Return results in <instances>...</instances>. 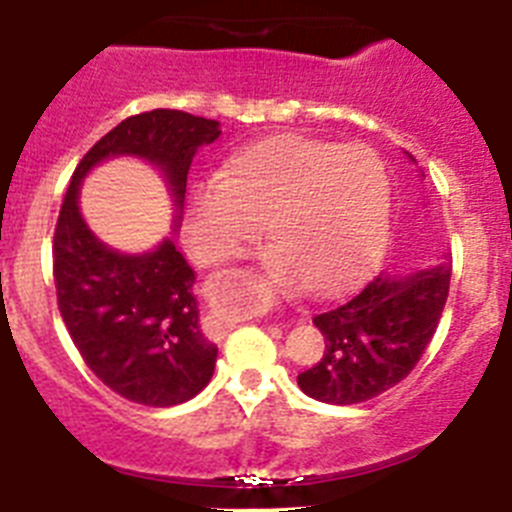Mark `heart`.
I'll use <instances>...</instances> for the list:
<instances>
[{
	"label": "heart",
	"mask_w": 512,
	"mask_h": 512,
	"mask_svg": "<svg viewBox=\"0 0 512 512\" xmlns=\"http://www.w3.org/2000/svg\"><path fill=\"white\" fill-rule=\"evenodd\" d=\"M390 210V171L374 148L271 135L230 153L217 179L189 192L184 243L202 264H223L264 228L271 277L325 297L372 264Z\"/></svg>",
	"instance_id": "obj_1"
}]
</instances>
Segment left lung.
I'll return each instance as SVG.
<instances>
[{
  "label": "left lung",
  "mask_w": 512,
  "mask_h": 512,
  "mask_svg": "<svg viewBox=\"0 0 512 512\" xmlns=\"http://www.w3.org/2000/svg\"><path fill=\"white\" fill-rule=\"evenodd\" d=\"M451 259L415 274L369 279L356 295L312 318L325 354L297 384L312 400L356 405L408 377L431 343L449 297Z\"/></svg>",
  "instance_id": "obj_1"
}]
</instances>
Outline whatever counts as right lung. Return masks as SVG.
Masks as SVG:
<instances>
[{"instance_id":"1","label":"right lung","mask_w":512,"mask_h":512,"mask_svg":"<svg viewBox=\"0 0 512 512\" xmlns=\"http://www.w3.org/2000/svg\"><path fill=\"white\" fill-rule=\"evenodd\" d=\"M217 135L220 122L182 110L128 117L81 158L58 212L53 279L71 341L112 392L148 408H171L205 390L217 346L202 333L194 271L174 241L140 256L107 248L79 212L81 179L104 158L140 156L164 171L182 212L194 153Z\"/></svg>"}]
</instances>
